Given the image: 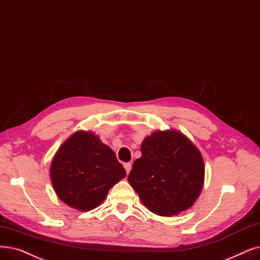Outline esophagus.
<instances>
[{
    "label": "esophagus",
    "instance_id": "obj_1",
    "mask_svg": "<svg viewBox=\"0 0 260 260\" xmlns=\"http://www.w3.org/2000/svg\"><path fill=\"white\" fill-rule=\"evenodd\" d=\"M124 169H125V170H126V173L128 174V173H129V171H131V169H132V164H131V162L124 164Z\"/></svg>",
    "mask_w": 260,
    "mask_h": 260
}]
</instances>
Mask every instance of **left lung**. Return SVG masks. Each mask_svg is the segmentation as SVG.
Returning a JSON list of instances; mask_svg holds the SVG:
<instances>
[{
	"label": "left lung",
	"instance_id": "8db88e82",
	"mask_svg": "<svg viewBox=\"0 0 260 260\" xmlns=\"http://www.w3.org/2000/svg\"><path fill=\"white\" fill-rule=\"evenodd\" d=\"M127 180L143 205L158 216L170 217L190 208L204 185L201 152L183 133L157 131L141 143Z\"/></svg>",
	"mask_w": 260,
	"mask_h": 260
}]
</instances>
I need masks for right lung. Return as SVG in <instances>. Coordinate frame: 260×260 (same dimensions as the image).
<instances>
[{"label": "right lung", "mask_w": 260, "mask_h": 260, "mask_svg": "<svg viewBox=\"0 0 260 260\" xmlns=\"http://www.w3.org/2000/svg\"><path fill=\"white\" fill-rule=\"evenodd\" d=\"M50 174L57 197L72 208L89 211L126 176L115 152L91 132L78 131L55 154Z\"/></svg>", "instance_id": "1"}]
</instances>
